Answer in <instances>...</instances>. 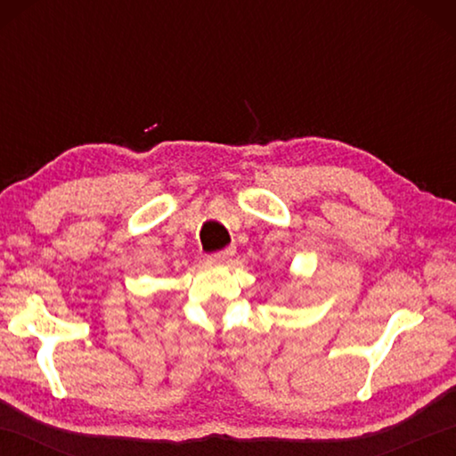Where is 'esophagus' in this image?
<instances>
[{
  "mask_svg": "<svg viewBox=\"0 0 456 456\" xmlns=\"http://www.w3.org/2000/svg\"><path fill=\"white\" fill-rule=\"evenodd\" d=\"M233 256H235L233 247H227V249H223L219 253H213L209 259L213 261V264H229V261L233 259Z\"/></svg>",
  "mask_w": 456,
  "mask_h": 456,
  "instance_id": "esophagus-1",
  "label": "esophagus"
}]
</instances>
